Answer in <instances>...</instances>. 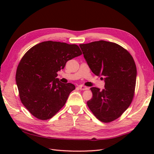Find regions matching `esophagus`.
Segmentation results:
<instances>
[{"mask_svg":"<svg viewBox=\"0 0 154 154\" xmlns=\"http://www.w3.org/2000/svg\"><path fill=\"white\" fill-rule=\"evenodd\" d=\"M79 88L81 90H82V91H85V90H87V87H85V86H84V85H79Z\"/></svg>","mask_w":154,"mask_h":154,"instance_id":"esophagus-1","label":"esophagus"}]
</instances>
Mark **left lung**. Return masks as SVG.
<instances>
[{"label": "left lung", "instance_id": "left-lung-1", "mask_svg": "<svg viewBox=\"0 0 154 154\" xmlns=\"http://www.w3.org/2000/svg\"><path fill=\"white\" fill-rule=\"evenodd\" d=\"M93 73L105 82L100 91L91 87L92 99L87 105L97 119L110 122L120 117L131 104L136 81V66L132 55L113 42L100 40L80 44Z\"/></svg>", "mask_w": 154, "mask_h": 154}]
</instances>
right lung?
I'll return each mask as SVG.
<instances>
[{"label": "right lung", "mask_w": 154, "mask_h": 154, "mask_svg": "<svg viewBox=\"0 0 154 154\" xmlns=\"http://www.w3.org/2000/svg\"><path fill=\"white\" fill-rule=\"evenodd\" d=\"M81 54L77 45L46 41L34 45L23 56L16 81L22 103L34 116L50 119L65 105L75 87L61 83L57 73L67 61Z\"/></svg>", "instance_id": "obj_1"}]
</instances>
